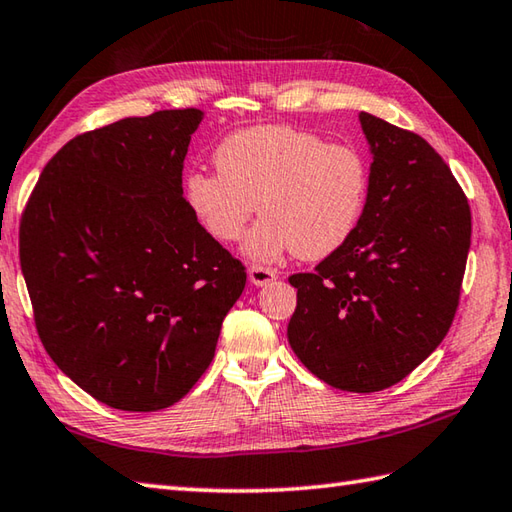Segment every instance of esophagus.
Returning <instances> with one entry per match:
<instances>
[{"instance_id": "obj_1", "label": "esophagus", "mask_w": 512, "mask_h": 512, "mask_svg": "<svg viewBox=\"0 0 512 512\" xmlns=\"http://www.w3.org/2000/svg\"><path fill=\"white\" fill-rule=\"evenodd\" d=\"M275 277H277V273L273 268H266V266H259V264H253L248 268V279H250V284H255V286H266V284L273 282Z\"/></svg>"}]
</instances>
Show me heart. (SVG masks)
Here are the masks:
<instances>
[{"label": "heart", "instance_id": "1", "mask_svg": "<svg viewBox=\"0 0 512 512\" xmlns=\"http://www.w3.org/2000/svg\"><path fill=\"white\" fill-rule=\"evenodd\" d=\"M217 173L193 170L184 204L195 222L233 244L259 210L244 253L270 262L284 253L324 259L353 237L370 190L366 157L355 146L328 144L295 126H257L228 135L215 148Z\"/></svg>", "mask_w": 512, "mask_h": 512}]
</instances>
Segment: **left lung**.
<instances>
[{"label": "left lung", "instance_id": "1", "mask_svg": "<svg viewBox=\"0 0 512 512\" xmlns=\"http://www.w3.org/2000/svg\"><path fill=\"white\" fill-rule=\"evenodd\" d=\"M370 190L353 237L290 275L297 308L288 344L310 373L350 393H377L442 344L470 248V206L424 137L359 113Z\"/></svg>", "mask_w": 512, "mask_h": 512}]
</instances>
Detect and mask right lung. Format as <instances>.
<instances>
[{
  "label": "right lung",
  "mask_w": 512,
  "mask_h": 512,
  "mask_svg": "<svg viewBox=\"0 0 512 512\" xmlns=\"http://www.w3.org/2000/svg\"><path fill=\"white\" fill-rule=\"evenodd\" d=\"M197 108L70 139L19 224V262L50 359L97 402L153 413L215 357L246 268L195 222L182 170Z\"/></svg>",
  "instance_id": "right-lung-1"
}]
</instances>
